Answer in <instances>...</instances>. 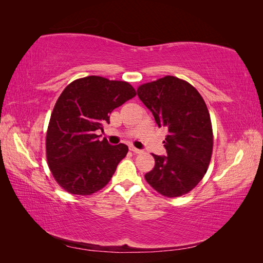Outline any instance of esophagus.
Here are the masks:
<instances>
[{"mask_svg":"<svg viewBox=\"0 0 263 263\" xmlns=\"http://www.w3.org/2000/svg\"><path fill=\"white\" fill-rule=\"evenodd\" d=\"M129 150L132 151V153L136 154V155H138V154H141V153H142V151H141L140 149H137V148H135V147H130V148H129Z\"/></svg>","mask_w":263,"mask_h":263,"instance_id":"34e87169","label":"esophagus"}]
</instances>
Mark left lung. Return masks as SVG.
Returning a JSON list of instances; mask_svg holds the SVG:
<instances>
[{
	"instance_id": "left-lung-1",
	"label": "left lung",
	"mask_w": 263,
	"mask_h": 263,
	"mask_svg": "<svg viewBox=\"0 0 263 263\" xmlns=\"http://www.w3.org/2000/svg\"><path fill=\"white\" fill-rule=\"evenodd\" d=\"M141 102L168 135L166 156L155 158L154 169L145 174L148 184L165 197L182 196L205 176L213 153V128L208 106L195 87L173 76L138 86Z\"/></svg>"
}]
</instances>
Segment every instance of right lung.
I'll return each instance as SVG.
<instances>
[{"mask_svg": "<svg viewBox=\"0 0 263 263\" xmlns=\"http://www.w3.org/2000/svg\"><path fill=\"white\" fill-rule=\"evenodd\" d=\"M136 95L126 81L89 76L66 86L55 102L46 134V158L58 184L70 194L91 195L112 179L128 153L124 144L99 140L113 109Z\"/></svg>", "mask_w": 263, "mask_h": 263, "instance_id": "obj_1", "label": "right lung"}]
</instances>
